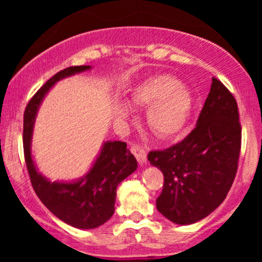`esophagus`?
<instances>
[{
	"label": "esophagus",
	"instance_id": "1",
	"mask_svg": "<svg viewBox=\"0 0 262 262\" xmlns=\"http://www.w3.org/2000/svg\"><path fill=\"white\" fill-rule=\"evenodd\" d=\"M130 151H132V154L135 156L137 161L139 162V165L145 164V161H146V151H145V149L143 148V146L133 145L130 148Z\"/></svg>",
	"mask_w": 262,
	"mask_h": 262
}]
</instances>
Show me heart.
<instances>
[{"mask_svg":"<svg viewBox=\"0 0 262 262\" xmlns=\"http://www.w3.org/2000/svg\"><path fill=\"white\" fill-rule=\"evenodd\" d=\"M130 102L149 106L148 124L159 138H171L179 134L187 123L191 111V93L172 77L152 76L135 89ZM118 118H124L123 108L117 111Z\"/></svg>","mask_w":262,"mask_h":262,"instance_id":"1","label":"heart"}]
</instances>
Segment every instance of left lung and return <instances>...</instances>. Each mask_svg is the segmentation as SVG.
Here are the masks:
<instances>
[{
  "instance_id": "8db88e82",
  "label": "left lung",
  "mask_w": 262,
  "mask_h": 262,
  "mask_svg": "<svg viewBox=\"0 0 262 262\" xmlns=\"http://www.w3.org/2000/svg\"><path fill=\"white\" fill-rule=\"evenodd\" d=\"M242 125L235 97L217 77L196 127L185 139L151 150L150 164L164 173L156 208L176 224H192L210 214L227 197L235 179Z\"/></svg>"
}]
</instances>
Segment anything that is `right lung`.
<instances>
[{
  "instance_id": "obj_1",
  "label": "right lung",
  "mask_w": 262,
  "mask_h": 262,
  "mask_svg": "<svg viewBox=\"0 0 262 262\" xmlns=\"http://www.w3.org/2000/svg\"><path fill=\"white\" fill-rule=\"evenodd\" d=\"M91 66H70L50 77L27 104L23 118V150L33 189L41 203L65 223L92 229L113 215L117 186L137 169V160L124 141H107L93 167L76 182H50L38 173L31 155L32 128L38 106L56 81Z\"/></svg>"
}]
</instances>
